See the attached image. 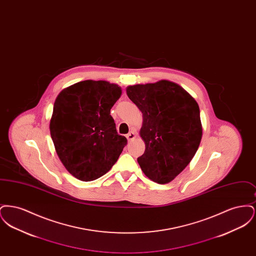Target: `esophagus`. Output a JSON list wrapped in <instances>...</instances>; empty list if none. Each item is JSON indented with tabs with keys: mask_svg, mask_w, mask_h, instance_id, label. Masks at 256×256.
Masks as SVG:
<instances>
[{
	"mask_svg": "<svg viewBox=\"0 0 256 256\" xmlns=\"http://www.w3.org/2000/svg\"><path fill=\"white\" fill-rule=\"evenodd\" d=\"M135 137H136V132H130L126 134V138L128 141H132L134 139H135Z\"/></svg>",
	"mask_w": 256,
	"mask_h": 256,
	"instance_id": "obj_1",
	"label": "esophagus"
}]
</instances>
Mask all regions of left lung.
Masks as SVG:
<instances>
[{
  "instance_id": "8db88e82",
  "label": "left lung",
  "mask_w": 256,
  "mask_h": 256,
  "mask_svg": "<svg viewBox=\"0 0 256 256\" xmlns=\"http://www.w3.org/2000/svg\"><path fill=\"white\" fill-rule=\"evenodd\" d=\"M126 95L142 112L140 136L145 152L137 161L154 182H172L198 148L202 126L195 98L170 80L126 87Z\"/></svg>"
}]
</instances>
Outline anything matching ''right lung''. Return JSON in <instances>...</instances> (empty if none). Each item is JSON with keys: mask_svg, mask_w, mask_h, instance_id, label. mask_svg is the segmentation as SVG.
<instances>
[{"mask_svg": "<svg viewBox=\"0 0 256 256\" xmlns=\"http://www.w3.org/2000/svg\"><path fill=\"white\" fill-rule=\"evenodd\" d=\"M122 88L106 80H84L56 98L50 132L62 164L76 178L95 180L112 168L126 138L117 134L110 110Z\"/></svg>", "mask_w": 256, "mask_h": 256, "instance_id": "add662e5", "label": "right lung"}]
</instances>
